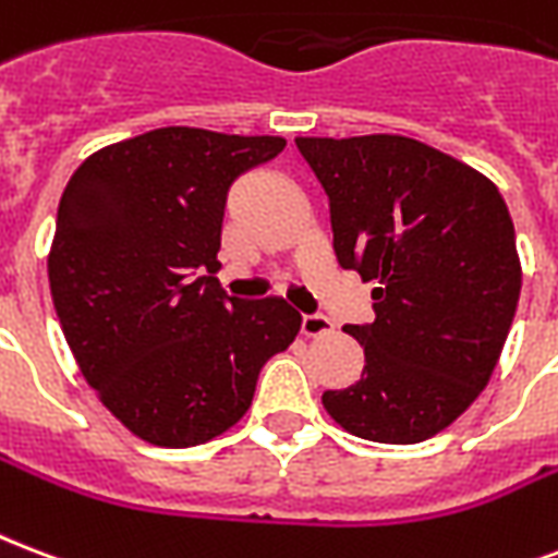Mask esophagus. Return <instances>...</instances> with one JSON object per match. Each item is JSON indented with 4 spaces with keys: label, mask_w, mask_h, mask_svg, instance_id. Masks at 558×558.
<instances>
[{
    "label": "esophagus",
    "mask_w": 558,
    "mask_h": 558,
    "mask_svg": "<svg viewBox=\"0 0 558 558\" xmlns=\"http://www.w3.org/2000/svg\"><path fill=\"white\" fill-rule=\"evenodd\" d=\"M301 333L304 336L333 333V322H330L327 316H318V313H313V316H301Z\"/></svg>",
    "instance_id": "1"
}]
</instances>
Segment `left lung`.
I'll return each mask as SVG.
<instances>
[{
    "label": "left lung",
    "instance_id": "obj_1",
    "mask_svg": "<svg viewBox=\"0 0 558 558\" xmlns=\"http://www.w3.org/2000/svg\"><path fill=\"white\" fill-rule=\"evenodd\" d=\"M330 204L342 269L377 280L374 322L348 325L363 377L322 395L360 439L415 445L474 403L515 318L521 263L497 186L395 134L298 137Z\"/></svg>",
    "mask_w": 558,
    "mask_h": 558
}]
</instances>
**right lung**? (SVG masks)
<instances>
[{"label": "right lung", "mask_w": 558, "mask_h": 558, "mask_svg": "<svg viewBox=\"0 0 558 558\" xmlns=\"http://www.w3.org/2000/svg\"><path fill=\"white\" fill-rule=\"evenodd\" d=\"M283 137L157 128L90 155L58 204L49 287L84 380L128 430L193 448L248 412L260 368L301 316L283 298H228V190Z\"/></svg>", "instance_id": "1"}]
</instances>
